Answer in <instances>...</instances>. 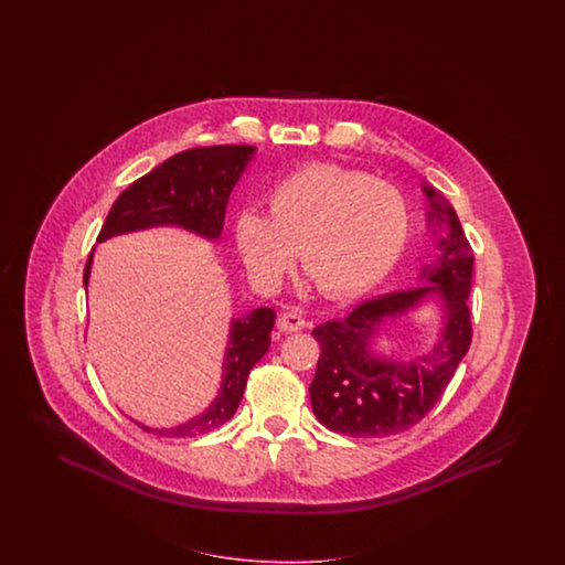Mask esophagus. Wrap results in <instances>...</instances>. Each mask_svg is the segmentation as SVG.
<instances>
[{
	"instance_id": "1",
	"label": "esophagus",
	"mask_w": 565,
	"mask_h": 565,
	"mask_svg": "<svg viewBox=\"0 0 565 565\" xmlns=\"http://www.w3.org/2000/svg\"><path fill=\"white\" fill-rule=\"evenodd\" d=\"M305 327H307L305 317H302L300 312H296V310H288V312L279 315V319H277V329H279V331H284V333H291V331H302Z\"/></svg>"
}]
</instances>
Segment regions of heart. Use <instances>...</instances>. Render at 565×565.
I'll return each instance as SVG.
<instances>
[{
  "instance_id": "1",
  "label": "heart",
  "mask_w": 565,
  "mask_h": 565,
  "mask_svg": "<svg viewBox=\"0 0 565 565\" xmlns=\"http://www.w3.org/2000/svg\"><path fill=\"white\" fill-rule=\"evenodd\" d=\"M411 227L402 192L340 166H308L267 196V217L244 211L234 242L246 271L275 288L296 253L300 271L326 296H356L394 269Z\"/></svg>"
}]
</instances>
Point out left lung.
<instances>
[{
  "label": "left lung",
  "instance_id": "left-lung-1",
  "mask_svg": "<svg viewBox=\"0 0 565 565\" xmlns=\"http://www.w3.org/2000/svg\"><path fill=\"white\" fill-rule=\"evenodd\" d=\"M427 230L436 236L433 260L416 275L408 290L373 298L345 319H331L312 329L321 343L317 373L308 387L310 404L323 427L348 437H390L423 420L444 395L462 362L470 340L466 307L475 255L456 209L427 182ZM437 306L436 338L414 355L385 353L380 343L397 320L416 309Z\"/></svg>",
  "mask_w": 565,
  "mask_h": 565
}]
</instances>
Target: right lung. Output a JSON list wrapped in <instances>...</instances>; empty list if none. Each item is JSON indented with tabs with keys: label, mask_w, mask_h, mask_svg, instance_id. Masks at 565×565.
Returning <instances> with one entry per match:
<instances>
[{
	"label": "right lung",
	"mask_w": 565,
	"mask_h": 565,
	"mask_svg": "<svg viewBox=\"0 0 565 565\" xmlns=\"http://www.w3.org/2000/svg\"><path fill=\"white\" fill-rule=\"evenodd\" d=\"M255 154L257 147L250 145L199 147L173 154L121 192L97 242L151 227H180L206 242H220L230 194ZM93 257L95 250L86 260L85 288ZM274 326L275 310L269 307L255 308L230 321L222 385L205 412L170 428L147 427L132 418L135 425L161 437H196L225 425L238 411L253 366L271 345Z\"/></svg>",
	"instance_id": "obj_1"
}]
</instances>
